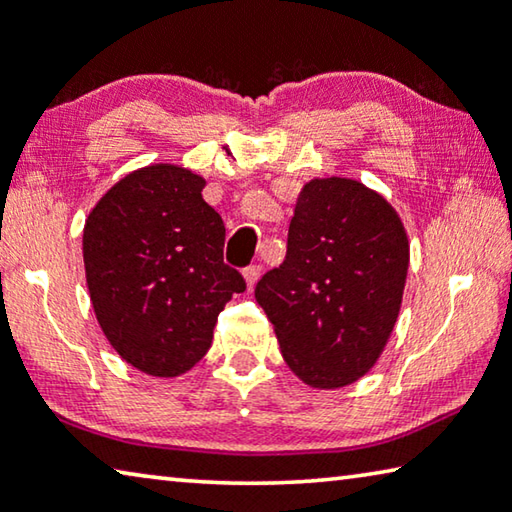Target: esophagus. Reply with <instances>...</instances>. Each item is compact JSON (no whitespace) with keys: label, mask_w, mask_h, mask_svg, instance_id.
Listing matches in <instances>:
<instances>
[{"label":"esophagus","mask_w":512,"mask_h":512,"mask_svg":"<svg viewBox=\"0 0 512 512\" xmlns=\"http://www.w3.org/2000/svg\"><path fill=\"white\" fill-rule=\"evenodd\" d=\"M259 275H262V266H257V264L248 266V269L243 271V278H246V287H248V291L255 287V282L259 280Z\"/></svg>","instance_id":"1"}]
</instances>
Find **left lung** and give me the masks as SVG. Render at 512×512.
Wrapping results in <instances>:
<instances>
[{"mask_svg": "<svg viewBox=\"0 0 512 512\" xmlns=\"http://www.w3.org/2000/svg\"><path fill=\"white\" fill-rule=\"evenodd\" d=\"M408 264V234L380 193L348 177L307 182L285 262L255 287L289 369L316 389L364 376L394 330Z\"/></svg>", "mask_w": 512, "mask_h": 512, "instance_id": "8db88e82", "label": "left lung"}]
</instances>
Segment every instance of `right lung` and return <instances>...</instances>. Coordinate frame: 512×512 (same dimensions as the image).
<instances>
[{
	"mask_svg": "<svg viewBox=\"0 0 512 512\" xmlns=\"http://www.w3.org/2000/svg\"><path fill=\"white\" fill-rule=\"evenodd\" d=\"M189 168L134 170L84 225V269L97 323L127 364L175 378L205 358L218 314L246 291L223 262L225 225Z\"/></svg>",
	"mask_w": 512,
	"mask_h": 512,
	"instance_id": "add662e5",
	"label": "right lung"
}]
</instances>
